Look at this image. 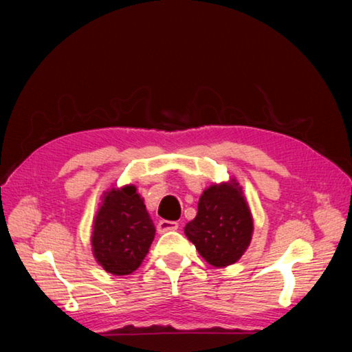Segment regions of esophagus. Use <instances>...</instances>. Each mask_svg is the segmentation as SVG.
<instances>
[{
  "label": "esophagus",
  "instance_id": "1",
  "mask_svg": "<svg viewBox=\"0 0 352 352\" xmlns=\"http://www.w3.org/2000/svg\"><path fill=\"white\" fill-rule=\"evenodd\" d=\"M157 228H158V233H168V231H175L178 228V222H174V220H160Z\"/></svg>",
  "mask_w": 352,
  "mask_h": 352
}]
</instances>
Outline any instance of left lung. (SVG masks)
<instances>
[{
    "label": "left lung",
    "mask_w": 352,
    "mask_h": 352,
    "mask_svg": "<svg viewBox=\"0 0 352 352\" xmlns=\"http://www.w3.org/2000/svg\"><path fill=\"white\" fill-rule=\"evenodd\" d=\"M252 233V214L236 182L208 188L199 200L197 216L184 226L188 239L214 267L239 261L250 245Z\"/></svg>",
    "instance_id": "obj_1"
}]
</instances>
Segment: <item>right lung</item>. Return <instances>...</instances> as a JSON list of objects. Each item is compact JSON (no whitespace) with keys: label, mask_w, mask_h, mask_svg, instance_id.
Segmentation results:
<instances>
[{"label":"right lung","mask_w":352,"mask_h":352,"mask_svg":"<svg viewBox=\"0 0 352 352\" xmlns=\"http://www.w3.org/2000/svg\"><path fill=\"white\" fill-rule=\"evenodd\" d=\"M155 237V225L135 186L111 189L93 226L94 258L111 275H130L141 265Z\"/></svg>","instance_id":"add662e5"}]
</instances>
